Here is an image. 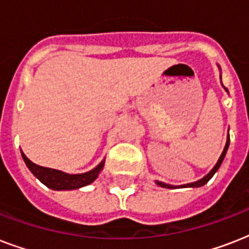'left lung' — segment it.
<instances>
[{"mask_svg": "<svg viewBox=\"0 0 249 249\" xmlns=\"http://www.w3.org/2000/svg\"><path fill=\"white\" fill-rule=\"evenodd\" d=\"M218 70L221 71L220 66H218ZM220 79H221V75H220ZM221 84H222V81H221ZM224 86V85H222ZM224 89L228 91V89L224 86ZM229 93V91H228ZM229 144H230V136L228 134V140H226V144H225L224 147V151H222V154H221V156L218 158V160H217L216 165L213 166L212 169H211V172H209L208 174H205L204 177L200 178V179H197V181L195 182H191V183H186V185H181V186H173V185H169V183H164V182H160V181H155L156 185H159L160 187H164V189H182V187H200V186H204L207 182L211 179V178L214 176V173H216L217 170H218V168L221 166V164H222V161H224L225 156H226V152H228V148H229Z\"/></svg>", "mask_w": 249, "mask_h": 249, "instance_id": "left-lung-1", "label": "left lung"}]
</instances>
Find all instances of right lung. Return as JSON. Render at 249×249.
Listing matches in <instances>:
<instances>
[{
	"mask_svg": "<svg viewBox=\"0 0 249 249\" xmlns=\"http://www.w3.org/2000/svg\"><path fill=\"white\" fill-rule=\"evenodd\" d=\"M20 152L25 165L28 166V169L32 172L33 176L38 178L45 186H48L49 189L56 190V191H60V190H76L80 189V187H84V186L90 185L91 182L97 179L99 173L103 169V166H105V159H103L94 169L89 170L86 173L70 174L64 173L62 170L37 165V164L32 163L24 155V152L21 151V150Z\"/></svg>",
	"mask_w": 249,
	"mask_h": 249,
	"instance_id": "add662e5",
	"label": "right lung"
}]
</instances>
